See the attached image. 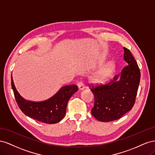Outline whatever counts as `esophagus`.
I'll return each instance as SVG.
<instances>
[{"instance_id": "34e87169", "label": "esophagus", "mask_w": 155, "mask_h": 155, "mask_svg": "<svg viewBox=\"0 0 155 155\" xmlns=\"http://www.w3.org/2000/svg\"><path fill=\"white\" fill-rule=\"evenodd\" d=\"M77 85H78L79 90H83V89H84V88H85V85H84V84L82 81L78 82Z\"/></svg>"}]
</instances>
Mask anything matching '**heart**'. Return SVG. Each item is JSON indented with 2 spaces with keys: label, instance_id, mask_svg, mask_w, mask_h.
I'll use <instances>...</instances> for the list:
<instances>
[{
  "label": "heart",
  "instance_id": "b5f03b06",
  "mask_svg": "<svg viewBox=\"0 0 155 155\" xmlns=\"http://www.w3.org/2000/svg\"><path fill=\"white\" fill-rule=\"evenodd\" d=\"M113 69V65L112 64H108L106 67H104L102 69H101L99 72L97 73L96 79L98 81H101L103 79H105L107 77H108L112 71Z\"/></svg>",
  "mask_w": 155,
  "mask_h": 155
}]
</instances>
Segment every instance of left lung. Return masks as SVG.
Here are the masks:
<instances>
[{"instance_id":"8db88e82","label":"left lung","mask_w":155,"mask_h":155,"mask_svg":"<svg viewBox=\"0 0 155 155\" xmlns=\"http://www.w3.org/2000/svg\"><path fill=\"white\" fill-rule=\"evenodd\" d=\"M124 48V58L127 66L109 83L89 87L94 96L91 113L96 120L104 122L120 118L132 109L135 103L140 71L130 50Z\"/></svg>"}]
</instances>
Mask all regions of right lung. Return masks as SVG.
Wrapping results in <instances>:
<instances>
[{"mask_svg": "<svg viewBox=\"0 0 155 155\" xmlns=\"http://www.w3.org/2000/svg\"><path fill=\"white\" fill-rule=\"evenodd\" d=\"M11 81L17 104L23 113L31 118L49 124L58 123L64 118L68 100L78 90L76 85H66L48 100L35 102L26 100L19 94L13 83L12 76Z\"/></svg>", "mask_w": 155, "mask_h": 155, "instance_id": "right-lung-1", "label": "right lung"}]
</instances>
